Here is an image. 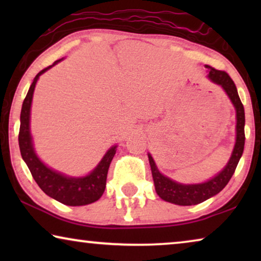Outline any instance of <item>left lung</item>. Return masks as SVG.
<instances>
[{"mask_svg":"<svg viewBox=\"0 0 261 261\" xmlns=\"http://www.w3.org/2000/svg\"><path fill=\"white\" fill-rule=\"evenodd\" d=\"M208 69L209 81L214 84L220 85L229 97L231 105L234 106L235 113H237V137H235V145L231 152V155L228 160L227 165L220 171L219 173L210 178V179L203 181V183L196 184H183L171 179V178L164 176L155 165L154 159L148 153L149 165H151L153 181H154L155 191L158 196L164 201L173 203L177 205H195L202 203L206 199L219 194L222 189L228 184L234 171L237 169L239 160H240L242 153H244L245 146V109L239 97L237 87L234 82L228 76L227 72L214 69V67L205 65Z\"/></svg>","mask_w":261,"mask_h":261,"instance_id":"obj_1","label":"left lung"}]
</instances>
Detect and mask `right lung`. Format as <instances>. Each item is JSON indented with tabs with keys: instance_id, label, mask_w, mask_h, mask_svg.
I'll list each match as a JSON object with an SVG mask.
<instances>
[{
	"instance_id": "right-lung-1",
	"label": "right lung",
	"mask_w": 261,
	"mask_h": 261,
	"mask_svg": "<svg viewBox=\"0 0 261 261\" xmlns=\"http://www.w3.org/2000/svg\"><path fill=\"white\" fill-rule=\"evenodd\" d=\"M60 60H63V58L57 60L51 66L41 70L34 77L33 83L31 84L30 90L22 103V108H21L19 133L20 152L34 180L46 195L66 205H87L101 198L105 192L107 174H108L110 163L116 153L117 145L112 146L106 152L101 162L87 176L71 177L51 169L39 158L34 149L33 138L31 134V108L35 84L42 73L58 64Z\"/></svg>"
}]
</instances>
